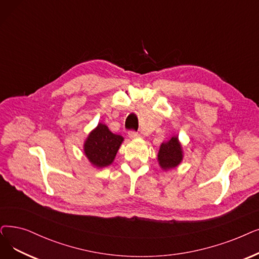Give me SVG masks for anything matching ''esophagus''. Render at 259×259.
Returning a JSON list of instances; mask_svg holds the SVG:
<instances>
[{"instance_id":"obj_1","label":"esophagus","mask_w":259,"mask_h":259,"mask_svg":"<svg viewBox=\"0 0 259 259\" xmlns=\"http://www.w3.org/2000/svg\"><path fill=\"white\" fill-rule=\"evenodd\" d=\"M138 137H139V133L137 131H134V130L129 131V138L130 139H137Z\"/></svg>"}]
</instances>
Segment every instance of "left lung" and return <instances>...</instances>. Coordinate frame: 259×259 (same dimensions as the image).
<instances>
[{
  "label": "left lung",
  "instance_id": "left-lung-1",
  "mask_svg": "<svg viewBox=\"0 0 259 259\" xmlns=\"http://www.w3.org/2000/svg\"><path fill=\"white\" fill-rule=\"evenodd\" d=\"M183 159L181 144L177 137H174L167 143H163L160 147L157 160L163 169H170L181 163Z\"/></svg>",
  "mask_w": 259,
  "mask_h": 259
}]
</instances>
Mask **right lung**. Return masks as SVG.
I'll return each mask as SVG.
<instances>
[{
    "label": "right lung",
    "mask_w": 259,
    "mask_h": 259,
    "mask_svg": "<svg viewBox=\"0 0 259 259\" xmlns=\"http://www.w3.org/2000/svg\"><path fill=\"white\" fill-rule=\"evenodd\" d=\"M122 141V137L112 133L106 125L98 123L84 143V153L94 166L105 167L113 162Z\"/></svg>",
    "instance_id": "obj_1"
}]
</instances>
